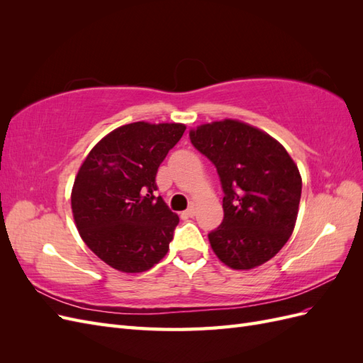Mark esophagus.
Instances as JSON below:
<instances>
[{"label": "esophagus", "mask_w": 363, "mask_h": 363, "mask_svg": "<svg viewBox=\"0 0 363 363\" xmlns=\"http://www.w3.org/2000/svg\"><path fill=\"white\" fill-rule=\"evenodd\" d=\"M182 216H184V218H192V216H195V208H194V207L186 208V211L182 213Z\"/></svg>", "instance_id": "esophagus-1"}]
</instances>
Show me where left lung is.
I'll return each mask as SVG.
<instances>
[{"mask_svg":"<svg viewBox=\"0 0 363 363\" xmlns=\"http://www.w3.org/2000/svg\"><path fill=\"white\" fill-rule=\"evenodd\" d=\"M189 138L215 164L224 192V219L208 233L215 255L233 269L268 262L288 242L298 215L301 175L288 151L233 119L200 125Z\"/></svg>","mask_w":363,"mask_h":363,"instance_id":"8db88e82","label":"left lung"}]
</instances>
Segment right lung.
I'll list each match as a JSON object with an SVG mask.
<instances>
[{"label":"right lung","mask_w":363,"mask_h":363,"mask_svg":"<svg viewBox=\"0 0 363 363\" xmlns=\"http://www.w3.org/2000/svg\"><path fill=\"white\" fill-rule=\"evenodd\" d=\"M184 130L183 124H127L103 138L83 162L72 213L86 245L108 267L144 272L168 252L179 216L156 196V175Z\"/></svg>","instance_id":"obj_1"}]
</instances>
